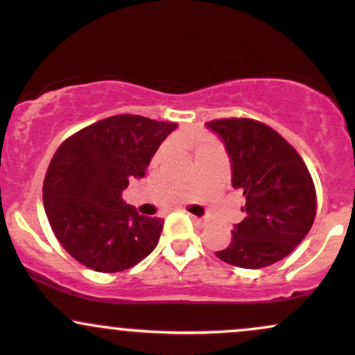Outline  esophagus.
<instances>
[{"mask_svg":"<svg viewBox=\"0 0 355 355\" xmlns=\"http://www.w3.org/2000/svg\"><path fill=\"white\" fill-rule=\"evenodd\" d=\"M190 218L193 220L195 223H198V225H205V220H202V218H198V217H195V215H190Z\"/></svg>","mask_w":355,"mask_h":355,"instance_id":"obj_1","label":"esophagus"}]
</instances>
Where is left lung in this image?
Instances as JSON below:
<instances>
[{"label": "left lung", "instance_id": "1", "mask_svg": "<svg viewBox=\"0 0 355 355\" xmlns=\"http://www.w3.org/2000/svg\"><path fill=\"white\" fill-rule=\"evenodd\" d=\"M217 132L232 160V185L243 191L245 218L229 247L215 252L223 262L262 268L279 262L302 242L317 211L315 185L302 157L274 128L252 118L205 123Z\"/></svg>", "mask_w": 355, "mask_h": 355}]
</instances>
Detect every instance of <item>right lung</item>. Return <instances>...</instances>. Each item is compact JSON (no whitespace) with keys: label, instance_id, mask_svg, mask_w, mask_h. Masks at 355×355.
<instances>
[{"label":"right lung","instance_id":"add662e5","mask_svg":"<svg viewBox=\"0 0 355 355\" xmlns=\"http://www.w3.org/2000/svg\"><path fill=\"white\" fill-rule=\"evenodd\" d=\"M172 121L115 115L68 137L53 155L43 205L61 247L85 267L113 274L137 266L157 247L164 220L121 200L130 178L144 177Z\"/></svg>","mask_w":355,"mask_h":355}]
</instances>
